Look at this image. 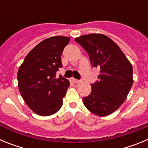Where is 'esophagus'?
I'll use <instances>...</instances> for the list:
<instances>
[{
  "label": "esophagus",
  "instance_id": "34e87169",
  "mask_svg": "<svg viewBox=\"0 0 148 148\" xmlns=\"http://www.w3.org/2000/svg\"><path fill=\"white\" fill-rule=\"evenodd\" d=\"M72 81H73L74 83H80L81 81L80 80H78V79H75L74 78H72Z\"/></svg>",
  "mask_w": 148,
  "mask_h": 148
}]
</instances>
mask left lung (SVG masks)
<instances>
[{
	"label": "left lung",
	"instance_id": "obj_1",
	"mask_svg": "<svg viewBox=\"0 0 148 148\" xmlns=\"http://www.w3.org/2000/svg\"><path fill=\"white\" fill-rule=\"evenodd\" d=\"M88 53L92 67L100 70L92 91L83 97L86 108L94 114H111L123 104L133 85V67L119 46L101 34H90L75 38Z\"/></svg>",
	"mask_w": 148,
	"mask_h": 148
}]
</instances>
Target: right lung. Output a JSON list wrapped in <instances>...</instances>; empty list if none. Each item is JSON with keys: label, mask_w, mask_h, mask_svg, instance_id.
I'll use <instances>...</instances> for the list:
<instances>
[{"label": "right lung", "mask_w": 148, "mask_h": 148, "mask_svg": "<svg viewBox=\"0 0 148 148\" xmlns=\"http://www.w3.org/2000/svg\"><path fill=\"white\" fill-rule=\"evenodd\" d=\"M70 38L54 36L39 43L30 51L18 72V88L34 113L47 116L58 112L70 85L56 72L62 67L61 54Z\"/></svg>", "instance_id": "right-lung-1"}]
</instances>
